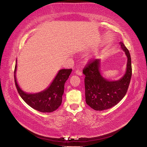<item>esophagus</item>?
I'll use <instances>...</instances> for the list:
<instances>
[{
	"mask_svg": "<svg viewBox=\"0 0 147 147\" xmlns=\"http://www.w3.org/2000/svg\"><path fill=\"white\" fill-rule=\"evenodd\" d=\"M75 73L77 75H79V76H82V73L80 71V70H76V71Z\"/></svg>",
	"mask_w": 147,
	"mask_h": 147,
	"instance_id": "1",
	"label": "esophagus"
}]
</instances>
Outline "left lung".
I'll return each instance as SVG.
<instances>
[{
  "label": "left lung",
  "instance_id": "8db88e82",
  "mask_svg": "<svg viewBox=\"0 0 147 147\" xmlns=\"http://www.w3.org/2000/svg\"><path fill=\"white\" fill-rule=\"evenodd\" d=\"M121 49L127 57L125 74L118 80H110L104 78L101 72V60L96 59L83 70L85 78V94L87 105L95 111L108 109L123 98L128 88L132 76L129 52L123 42Z\"/></svg>",
  "mask_w": 147,
  "mask_h": 147
}]
</instances>
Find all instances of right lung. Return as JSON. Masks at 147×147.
<instances>
[{
	"label": "right lung",
	"mask_w": 147,
	"mask_h": 147,
	"mask_svg": "<svg viewBox=\"0 0 147 147\" xmlns=\"http://www.w3.org/2000/svg\"><path fill=\"white\" fill-rule=\"evenodd\" d=\"M17 60L15 69V81L18 92L28 105L41 112H52L57 109L62 102L65 83L69 78L72 69H60L49 86L44 90L35 93L23 91L16 80Z\"/></svg>",
	"instance_id": "add662e5"
}]
</instances>
